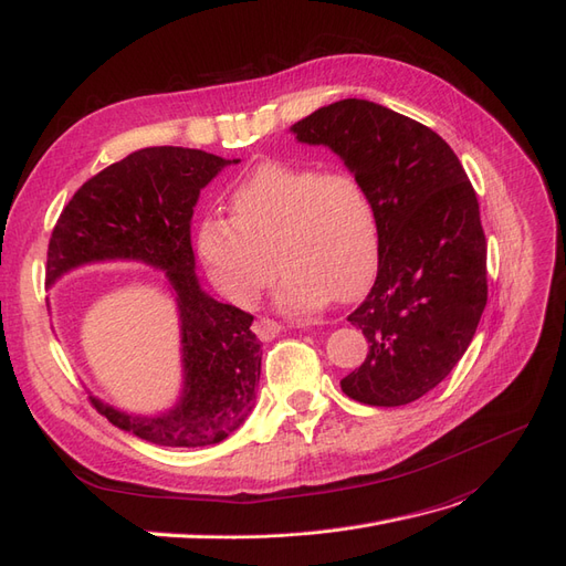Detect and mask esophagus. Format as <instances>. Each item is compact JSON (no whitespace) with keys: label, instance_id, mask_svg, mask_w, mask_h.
Masks as SVG:
<instances>
[{"label":"esophagus","instance_id":"34e87169","mask_svg":"<svg viewBox=\"0 0 566 566\" xmlns=\"http://www.w3.org/2000/svg\"><path fill=\"white\" fill-rule=\"evenodd\" d=\"M280 332H282V324H277L270 317H261L253 322V334H256L261 340H272Z\"/></svg>","mask_w":566,"mask_h":566}]
</instances>
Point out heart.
Returning a JSON list of instances; mask_svg holds the SVG:
<instances>
[{
    "label": "heart",
    "instance_id": "b5f03b06",
    "mask_svg": "<svg viewBox=\"0 0 566 566\" xmlns=\"http://www.w3.org/2000/svg\"><path fill=\"white\" fill-rule=\"evenodd\" d=\"M199 256L223 294L251 305L284 272L277 301L286 313H313L348 301L378 256V216L369 190L343 169L319 171L268 161L230 195V218H207Z\"/></svg>",
    "mask_w": 566,
    "mask_h": 566
}]
</instances>
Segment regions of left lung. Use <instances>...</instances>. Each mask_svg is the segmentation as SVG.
Returning a JSON list of instances; mask_svg holds the SVG:
<instances>
[{
  "label": "left lung",
  "mask_w": 566,
  "mask_h": 566,
  "mask_svg": "<svg viewBox=\"0 0 566 566\" xmlns=\"http://www.w3.org/2000/svg\"><path fill=\"white\" fill-rule=\"evenodd\" d=\"M329 145L369 190L378 272L348 322L369 353L340 390L369 407H402L451 374L486 305V240L459 157L426 124L345 98L291 126Z\"/></svg>",
  "instance_id": "8db88e82"
}]
</instances>
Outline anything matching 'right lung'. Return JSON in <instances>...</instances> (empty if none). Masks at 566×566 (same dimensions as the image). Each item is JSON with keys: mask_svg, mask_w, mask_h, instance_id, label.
I'll use <instances>...</instances> for the list:
<instances>
[{"mask_svg": "<svg viewBox=\"0 0 566 566\" xmlns=\"http://www.w3.org/2000/svg\"><path fill=\"white\" fill-rule=\"evenodd\" d=\"M226 164L223 157L174 145L132 153L72 195L49 240L46 284L72 268L107 259H136L167 270L184 326V399L157 418L129 416L91 399L113 426L159 447L223 442L256 399L263 353L251 332L253 315L199 289L190 244L199 190Z\"/></svg>", "mask_w": 566, "mask_h": 566, "instance_id": "obj_1", "label": "right lung"}]
</instances>
